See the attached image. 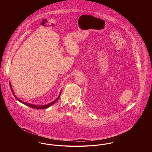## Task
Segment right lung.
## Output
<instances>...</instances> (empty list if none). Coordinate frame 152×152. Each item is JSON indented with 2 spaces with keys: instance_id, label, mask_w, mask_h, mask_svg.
Wrapping results in <instances>:
<instances>
[{
  "instance_id": "add662e5",
  "label": "right lung",
  "mask_w": 152,
  "mask_h": 152,
  "mask_svg": "<svg viewBox=\"0 0 152 152\" xmlns=\"http://www.w3.org/2000/svg\"><path fill=\"white\" fill-rule=\"evenodd\" d=\"M10 88H11V91H12V94H13L14 95V97H15V99H16L18 101H19V102H22V103H23V104H24L25 105H27V106H28V107H29L32 108L37 109H43L48 108L49 107H50V106L54 104L57 101V100L58 99V98H59V97L60 96V94H61V92H60V94L58 95V98H57L55 100H54V101L51 102L49 103V104H48L43 105H35V104H29V103H27V102H24V101H22L21 100H20L19 99H18V97H16V96H15L14 92V91H13V90H12V87H11V85L10 83Z\"/></svg>"
}]
</instances>
